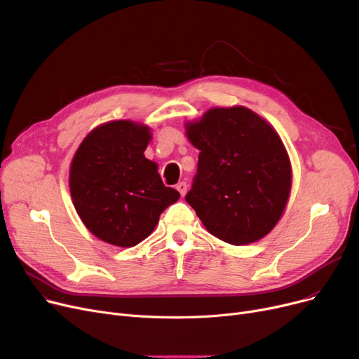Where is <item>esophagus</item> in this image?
I'll return each instance as SVG.
<instances>
[{
	"label": "esophagus",
	"instance_id": "34e87169",
	"mask_svg": "<svg viewBox=\"0 0 359 359\" xmlns=\"http://www.w3.org/2000/svg\"><path fill=\"white\" fill-rule=\"evenodd\" d=\"M187 187H188V185H187V182H184V181L178 182V184H177V187H175L182 197H184V196H185V193H187Z\"/></svg>",
	"mask_w": 359,
	"mask_h": 359
}]
</instances>
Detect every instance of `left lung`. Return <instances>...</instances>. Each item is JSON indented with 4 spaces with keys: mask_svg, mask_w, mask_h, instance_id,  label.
I'll return each instance as SVG.
<instances>
[{
    "mask_svg": "<svg viewBox=\"0 0 359 359\" xmlns=\"http://www.w3.org/2000/svg\"><path fill=\"white\" fill-rule=\"evenodd\" d=\"M187 136L200 151L185 200L213 236L246 245L280 220L291 188L285 147L271 126L245 107L212 109Z\"/></svg>",
    "mask_w": 359,
    "mask_h": 359,
    "instance_id": "left-lung-1",
    "label": "left lung"
}]
</instances>
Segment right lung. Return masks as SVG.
<instances>
[{
    "label": "right lung",
    "mask_w": 359,
    "mask_h": 359,
    "mask_svg": "<svg viewBox=\"0 0 359 359\" xmlns=\"http://www.w3.org/2000/svg\"><path fill=\"white\" fill-rule=\"evenodd\" d=\"M146 126L118 120L94 129L78 147L69 174L76 212L98 239L130 248L152 233L161 213L180 198L143 152Z\"/></svg>",
    "instance_id": "obj_1"
}]
</instances>
